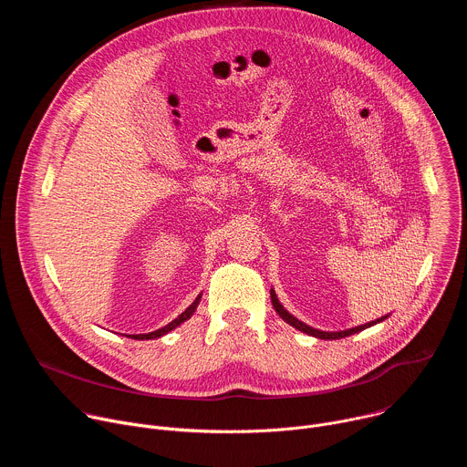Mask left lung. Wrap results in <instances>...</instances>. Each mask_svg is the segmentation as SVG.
<instances>
[{
  "instance_id": "8db88e82",
  "label": "left lung",
  "mask_w": 467,
  "mask_h": 467,
  "mask_svg": "<svg viewBox=\"0 0 467 467\" xmlns=\"http://www.w3.org/2000/svg\"><path fill=\"white\" fill-rule=\"evenodd\" d=\"M270 294H272V303H274L275 312H277L288 325L296 327V328L301 330V332H306V335H310V337L321 338V340H340V338L351 337V335H355V332H360V330H364V328H368V327H371V325H375V323H379V321H382V319L388 317V316H382V317H379V319H375V321H369V323H366V325H358V327H353V328H348V330H340V332H325V330L312 328V327H308L306 323H303V321H299L297 317H294V316H292L288 310H285V306L279 303L275 292L272 290Z\"/></svg>"
}]
</instances>
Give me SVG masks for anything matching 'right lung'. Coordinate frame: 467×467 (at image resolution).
<instances>
[{"label": "right lung", "mask_w": 467, "mask_h": 467, "mask_svg": "<svg viewBox=\"0 0 467 467\" xmlns=\"http://www.w3.org/2000/svg\"><path fill=\"white\" fill-rule=\"evenodd\" d=\"M199 299H202V296H197L195 301H193L179 317H175V319H173L171 323H168L166 327H162V328H159V330H153V332H148V335H130V338H132V340H153V338H161V337L168 335V332L173 330L177 325H181L182 321H186V319L192 317V314L195 312V308H197V305H199Z\"/></svg>", "instance_id": "add662e5"}]
</instances>
